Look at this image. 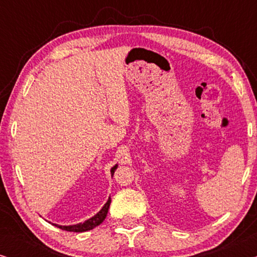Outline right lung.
Here are the masks:
<instances>
[{
  "instance_id": "add662e5",
  "label": "right lung",
  "mask_w": 257,
  "mask_h": 257,
  "mask_svg": "<svg viewBox=\"0 0 257 257\" xmlns=\"http://www.w3.org/2000/svg\"><path fill=\"white\" fill-rule=\"evenodd\" d=\"M115 168H117V166L112 167V170H111L112 175H113ZM110 203H111V198L107 200V202L105 203V206L100 209L99 213H97L96 215H94L93 217H91V219L86 220L85 222L78 223V224H72V226H58V224H55V226L61 228V229H63V230L73 231V233H82V231L93 229L94 227L99 226V224L105 220V217H106V215H107L108 208H110Z\"/></svg>"
}]
</instances>
